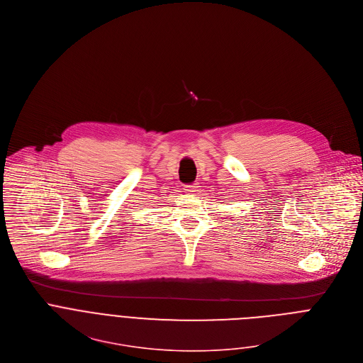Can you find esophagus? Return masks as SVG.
<instances>
[{
    "instance_id": "1",
    "label": "esophagus",
    "mask_w": 363,
    "mask_h": 363,
    "mask_svg": "<svg viewBox=\"0 0 363 363\" xmlns=\"http://www.w3.org/2000/svg\"><path fill=\"white\" fill-rule=\"evenodd\" d=\"M198 184H192V185H185V188H184V191L186 192V194H189V195H194V194H196L198 192Z\"/></svg>"
}]
</instances>
